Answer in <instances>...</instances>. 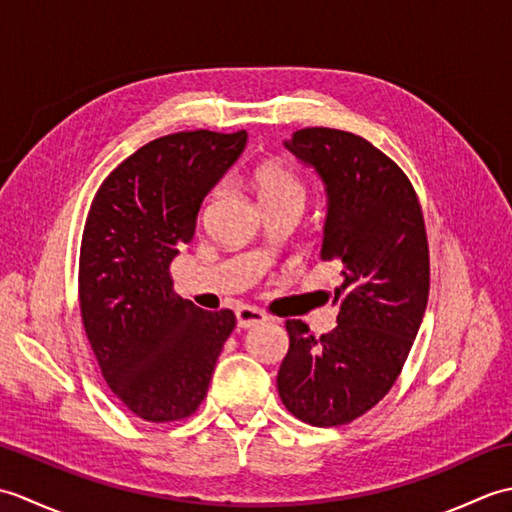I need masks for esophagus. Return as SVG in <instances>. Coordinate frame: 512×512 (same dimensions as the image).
<instances>
[{"mask_svg":"<svg viewBox=\"0 0 512 512\" xmlns=\"http://www.w3.org/2000/svg\"><path fill=\"white\" fill-rule=\"evenodd\" d=\"M235 319H237V325L239 328H253V325H259V323H266L268 317L262 312L257 310L253 306H239L235 310Z\"/></svg>","mask_w":512,"mask_h":512,"instance_id":"esophagus-1","label":"esophagus"}]
</instances>
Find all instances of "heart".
<instances>
[{
  "instance_id": "b5f03b06",
  "label": "heart",
  "mask_w": 512,
  "mask_h": 512,
  "mask_svg": "<svg viewBox=\"0 0 512 512\" xmlns=\"http://www.w3.org/2000/svg\"><path fill=\"white\" fill-rule=\"evenodd\" d=\"M253 187L259 195V202H279V200H301L306 202V187L290 169L281 165H262L253 176Z\"/></svg>"
}]
</instances>
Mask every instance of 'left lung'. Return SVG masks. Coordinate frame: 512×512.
<instances>
[{"label":"left lung","instance_id":"1","mask_svg":"<svg viewBox=\"0 0 512 512\" xmlns=\"http://www.w3.org/2000/svg\"><path fill=\"white\" fill-rule=\"evenodd\" d=\"M284 145L323 184L321 259L341 268V286L332 332L286 323L277 389L292 416L336 427L372 409L407 361L429 299L427 235L407 176L365 138L308 127Z\"/></svg>","mask_w":512,"mask_h":512}]
</instances>
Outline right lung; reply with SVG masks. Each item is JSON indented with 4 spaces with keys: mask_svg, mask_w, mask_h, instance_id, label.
<instances>
[{
    "mask_svg": "<svg viewBox=\"0 0 512 512\" xmlns=\"http://www.w3.org/2000/svg\"><path fill=\"white\" fill-rule=\"evenodd\" d=\"M246 138L206 129L156 138L94 195L79 266L83 325L107 385L143 420L191 416L235 328L231 310L206 312L173 295L169 266Z\"/></svg>",
    "mask_w": 512,
    "mask_h": 512,
    "instance_id": "obj_1",
    "label": "right lung"
}]
</instances>
